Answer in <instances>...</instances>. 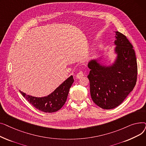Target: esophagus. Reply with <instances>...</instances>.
<instances>
[{"instance_id": "obj_1", "label": "esophagus", "mask_w": 146, "mask_h": 146, "mask_svg": "<svg viewBox=\"0 0 146 146\" xmlns=\"http://www.w3.org/2000/svg\"><path fill=\"white\" fill-rule=\"evenodd\" d=\"M84 76V73H83V71H80V72H78V73L77 74V75H76V78H82V76Z\"/></svg>"}]
</instances>
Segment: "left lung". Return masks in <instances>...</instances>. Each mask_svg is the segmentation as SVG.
<instances>
[{
	"mask_svg": "<svg viewBox=\"0 0 146 146\" xmlns=\"http://www.w3.org/2000/svg\"><path fill=\"white\" fill-rule=\"evenodd\" d=\"M118 54L116 63L105 67L95 61L88 64V78L94 102L105 110L119 105L134 88L137 79V63L133 46L125 35L116 31Z\"/></svg>",
	"mask_w": 146,
	"mask_h": 146,
	"instance_id": "8db88e82",
	"label": "left lung"
}]
</instances>
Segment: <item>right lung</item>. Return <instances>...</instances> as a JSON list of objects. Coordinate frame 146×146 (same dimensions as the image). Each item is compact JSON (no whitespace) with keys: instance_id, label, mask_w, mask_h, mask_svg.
<instances>
[{"instance_id":"add662e5","label":"right lung","mask_w":146,"mask_h":146,"mask_svg":"<svg viewBox=\"0 0 146 146\" xmlns=\"http://www.w3.org/2000/svg\"><path fill=\"white\" fill-rule=\"evenodd\" d=\"M74 82L73 76L61 84L50 95L43 98H36L28 95L19 92L35 108L44 112L51 113L56 112L62 108L64 105L68 94L69 90Z\"/></svg>"}]
</instances>
